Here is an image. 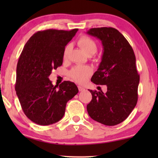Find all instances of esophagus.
<instances>
[{"label":"esophagus","instance_id":"obj_1","mask_svg":"<svg viewBox=\"0 0 158 158\" xmlns=\"http://www.w3.org/2000/svg\"><path fill=\"white\" fill-rule=\"evenodd\" d=\"M78 88H79V91H82V90H85V88H83L82 86H78Z\"/></svg>","mask_w":158,"mask_h":158}]
</instances>
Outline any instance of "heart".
<instances>
[{
	"instance_id": "heart-1",
	"label": "heart",
	"mask_w": 158,
	"mask_h": 158,
	"mask_svg": "<svg viewBox=\"0 0 158 158\" xmlns=\"http://www.w3.org/2000/svg\"><path fill=\"white\" fill-rule=\"evenodd\" d=\"M78 44L88 56H92L97 52V46L95 41L88 36H82L78 41ZM69 46H67L64 50V58L68 56ZM91 73V69L87 66L74 67L70 71V77L77 82L81 83L87 80Z\"/></svg>"
}]
</instances>
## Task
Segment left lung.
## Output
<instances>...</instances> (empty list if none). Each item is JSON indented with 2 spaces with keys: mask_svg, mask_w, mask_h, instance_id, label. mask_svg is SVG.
Here are the masks:
<instances>
[{
  "mask_svg": "<svg viewBox=\"0 0 158 158\" xmlns=\"http://www.w3.org/2000/svg\"><path fill=\"white\" fill-rule=\"evenodd\" d=\"M87 33L102 42L103 54L91 81L106 85L107 92L93 91L87 110L94 120L106 126L123 122L137 102L139 76L131 45L118 30L112 27L90 29Z\"/></svg>",
  "mask_w": 158,
  "mask_h": 158,
  "instance_id": "left-lung-1",
  "label": "left lung"
}]
</instances>
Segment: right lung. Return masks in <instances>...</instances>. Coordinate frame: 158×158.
<instances>
[{
  "mask_svg": "<svg viewBox=\"0 0 158 158\" xmlns=\"http://www.w3.org/2000/svg\"><path fill=\"white\" fill-rule=\"evenodd\" d=\"M77 31H39L21 52L16 69V94L25 115L36 124L48 126L60 120L67 102L79 92L72 81H64L58 87L49 79L52 70L62 64L65 46Z\"/></svg>",
  "mask_w": 158,
  "mask_h": 158,
  "instance_id": "obj_1",
  "label": "right lung"
}]
</instances>
